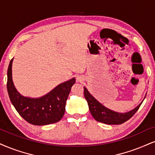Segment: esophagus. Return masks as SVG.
<instances>
[{
  "mask_svg": "<svg viewBox=\"0 0 155 155\" xmlns=\"http://www.w3.org/2000/svg\"><path fill=\"white\" fill-rule=\"evenodd\" d=\"M78 81H79V82H82V81H83V78H81V77L78 78Z\"/></svg>",
  "mask_w": 155,
  "mask_h": 155,
  "instance_id": "1",
  "label": "esophagus"
}]
</instances>
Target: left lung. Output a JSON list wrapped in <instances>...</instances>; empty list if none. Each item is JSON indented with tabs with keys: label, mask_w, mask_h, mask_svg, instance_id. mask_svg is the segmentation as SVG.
<instances>
[{
	"label": "left lung",
	"mask_w": 155,
	"mask_h": 155,
	"mask_svg": "<svg viewBox=\"0 0 155 155\" xmlns=\"http://www.w3.org/2000/svg\"><path fill=\"white\" fill-rule=\"evenodd\" d=\"M84 96L86 99L91 115L97 121L108 125L121 124L132 117L142 105V102L133 110L127 113H118L103 106L91 95L86 87H84ZM146 97V96H145Z\"/></svg>",
	"instance_id": "1"
}]
</instances>
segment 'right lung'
<instances>
[{"label":"right lung","instance_id":"obj_1","mask_svg":"<svg viewBox=\"0 0 155 155\" xmlns=\"http://www.w3.org/2000/svg\"><path fill=\"white\" fill-rule=\"evenodd\" d=\"M12 62L13 59L8 68L7 90L9 98L19 115L29 124L37 126L54 124L61 120L65 111L66 101L75 79L72 78L60 84L41 98H27L22 96L13 85Z\"/></svg>","mask_w":155,"mask_h":155}]
</instances>
